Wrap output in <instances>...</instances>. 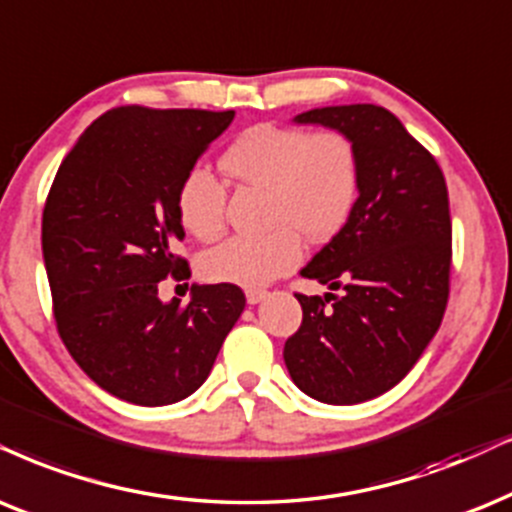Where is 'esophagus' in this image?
I'll return each instance as SVG.
<instances>
[{
    "label": "esophagus",
    "instance_id": "obj_1",
    "mask_svg": "<svg viewBox=\"0 0 512 512\" xmlns=\"http://www.w3.org/2000/svg\"><path fill=\"white\" fill-rule=\"evenodd\" d=\"M264 297H267V290H257V288L245 290V300H248V304H257V302H262Z\"/></svg>",
    "mask_w": 512,
    "mask_h": 512
}]
</instances>
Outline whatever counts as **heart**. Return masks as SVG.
Segmentation results:
<instances>
[{
	"instance_id": "1",
	"label": "heart",
	"mask_w": 512,
	"mask_h": 512,
	"mask_svg": "<svg viewBox=\"0 0 512 512\" xmlns=\"http://www.w3.org/2000/svg\"><path fill=\"white\" fill-rule=\"evenodd\" d=\"M222 167L238 184L267 191L264 236H234L205 250L200 276L210 283L262 288L302 260V237L326 243L352 217L359 198V151L347 134H309L297 127L245 129L222 155ZM226 189L205 167H191L177 191V217L196 238L224 229Z\"/></svg>"
}]
</instances>
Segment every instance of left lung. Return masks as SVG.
<instances>
[{
  "label": "left lung",
  "instance_id": "left-lung-1",
  "mask_svg": "<svg viewBox=\"0 0 512 512\" xmlns=\"http://www.w3.org/2000/svg\"><path fill=\"white\" fill-rule=\"evenodd\" d=\"M293 120L347 134L359 151L361 181L352 217L300 271L345 293H326V300L295 295L302 326L286 340L283 359L312 399L361 404L392 390L442 323L451 269L449 193L437 160L387 108L326 106Z\"/></svg>",
  "mask_w": 512,
  "mask_h": 512
}]
</instances>
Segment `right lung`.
Masks as SVG:
<instances>
[{"label":"right lung","mask_w":512,"mask_h":512,"mask_svg":"<svg viewBox=\"0 0 512 512\" xmlns=\"http://www.w3.org/2000/svg\"><path fill=\"white\" fill-rule=\"evenodd\" d=\"M234 111L103 113L70 148L42 215V252L56 326L101 390L139 406L177 404L205 383L245 295L229 283L191 286L189 304L158 297L189 278L177 191Z\"/></svg>","instance_id":"right-lung-1"}]
</instances>
